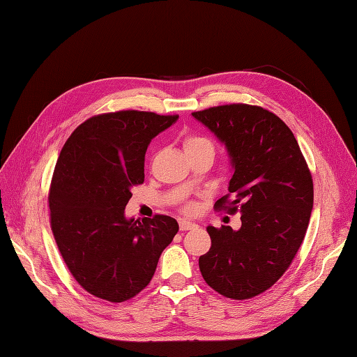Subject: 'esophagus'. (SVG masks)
<instances>
[{"label": "esophagus", "mask_w": 357, "mask_h": 357, "mask_svg": "<svg viewBox=\"0 0 357 357\" xmlns=\"http://www.w3.org/2000/svg\"><path fill=\"white\" fill-rule=\"evenodd\" d=\"M178 228H180V231H181V232H186V231H190V229H195V228H198V226H197L195 223H192V222L180 220V222H178Z\"/></svg>", "instance_id": "1"}]
</instances>
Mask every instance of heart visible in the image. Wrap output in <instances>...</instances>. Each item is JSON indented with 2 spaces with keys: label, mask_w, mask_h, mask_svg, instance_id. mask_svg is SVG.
<instances>
[{
  "label": "heart",
  "mask_w": 357,
  "mask_h": 357,
  "mask_svg": "<svg viewBox=\"0 0 357 357\" xmlns=\"http://www.w3.org/2000/svg\"><path fill=\"white\" fill-rule=\"evenodd\" d=\"M183 149H185V152L189 158L199 153L214 155V146L211 143V139L199 134H188L185 138H183ZM183 211L186 214H193L197 211V204L193 201L186 202L183 205Z\"/></svg>",
  "instance_id": "1"
}]
</instances>
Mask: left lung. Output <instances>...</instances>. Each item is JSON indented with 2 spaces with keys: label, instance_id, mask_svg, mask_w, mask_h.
I'll list each match as a JSON object with an SVG mask.
<instances>
[{
  "label": "left lung",
  "instance_id": "8db88e82",
  "mask_svg": "<svg viewBox=\"0 0 357 357\" xmlns=\"http://www.w3.org/2000/svg\"><path fill=\"white\" fill-rule=\"evenodd\" d=\"M228 149L234 176L214 210L241 213V228L208 226L201 274L218 294L243 301L264 294L290 266L307 234L312 177L290 128L259 105L225 104L193 112Z\"/></svg>",
  "mask_w": 357,
  "mask_h": 357
}]
</instances>
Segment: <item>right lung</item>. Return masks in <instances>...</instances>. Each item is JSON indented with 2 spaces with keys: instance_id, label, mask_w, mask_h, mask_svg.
<instances>
[{
  "instance_id": "add662e5",
  "label": "right lung",
  "mask_w": 357,
  "mask_h": 357,
  "mask_svg": "<svg viewBox=\"0 0 357 357\" xmlns=\"http://www.w3.org/2000/svg\"><path fill=\"white\" fill-rule=\"evenodd\" d=\"M178 114L121 110L89 117L63 144L49 189L50 228L71 275L88 294L123 302L152 280L178 232L169 215L126 219L143 185L149 143Z\"/></svg>"
}]
</instances>
